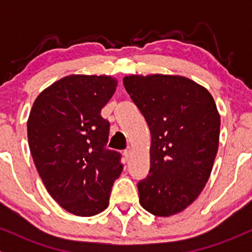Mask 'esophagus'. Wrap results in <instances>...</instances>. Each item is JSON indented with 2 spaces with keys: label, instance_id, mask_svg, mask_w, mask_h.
<instances>
[{
  "label": "esophagus",
  "instance_id": "esophagus-1",
  "mask_svg": "<svg viewBox=\"0 0 252 252\" xmlns=\"http://www.w3.org/2000/svg\"><path fill=\"white\" fill-rule=\"evenodd\" d=\"M130 155H131V148H130V147H129V148H126V150H124V156H126V158H128Z\"/></svg>",
  "mask_w": 252,
  "mask_h": 252
}]
</instances>
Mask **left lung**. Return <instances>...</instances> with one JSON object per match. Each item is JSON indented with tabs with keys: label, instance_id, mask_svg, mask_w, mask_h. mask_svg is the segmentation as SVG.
Listing matches in <instances>:
<instances>
[{
	"label": "left lung",
	"instance_id": "left-lung-1",
	"mask_svg": "<svg viewBox=\"0 0 252 252\" xmlns=\"http://www.w3.org/2000/svg\"><path fill=\"white\" fill-rule=\"evenodd\" d=\"M123 85L148 123L150 169L140 204L158 217L180 213L200 195L218 152L220 115L200 84L176 74H131Z\"/></svg>",
	"mask_w": 252,
	"mask_h": 252
}]
</instances>
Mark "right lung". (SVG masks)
Segmentation results:
<instances>
[{
    "label": "right lung",
    "mask_w": 252,
    "mask_h": 252,
    "mask_svg": "<svg viewBox=\"0 0 252 252\" xmlns=\"http://www.w3.org/2000/svg\"><path fill=\"white\" fill-rule=\"evenodd\" d=\"M116 88L112 76L70 74L43 90L31 109L27 136L37 173L74 216L103 212L122 173L120 153L105 149L109 122L100 116Z\"/></svg>",
    "instance_id": "obj_1"
}]
</instances>
